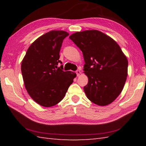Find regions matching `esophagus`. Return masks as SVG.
<instances>
[{
	"mask_svg": "<svg viewBox=\"0 0 146 146\" xmlns=\"http://www.w3.org/2000/svg\"><path fill=\"white\" fill-rule=\"evenodd\" d=\"M76 75L78 76L80 75V74H81V71L78 70L76 71Z\"/></svg>",
	"mask_w": 146,
	"mask_h": 146,
	"instance_id": "1",
	"label": "esophagus"
}]
</instances>
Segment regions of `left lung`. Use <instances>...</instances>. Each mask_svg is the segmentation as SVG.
Masks as SVG:
<instances>
[{
    "instance_id": "left-lung-1",
    "label": "left lung",
    "mask_w": 146,
    "mask_h": 146,
    "mask_svg": "<svg viewBox=\"0 0 146 146\" xmlns=\"http://www.w3.org/2000/svg\"><path fill=\"white\" fill-rule=\"evenodd\" d=\"M69 38L83 52V70L88 78L86 97L100 106L111 104L124 86L128 61L119 44L97 30L76 32Z\"/></svg>"
}]
</instances>
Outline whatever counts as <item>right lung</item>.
<instances>
[{"instance_id":"add662e5","label":"right lung","mask_w":146,"mask_h":146,"mask_svg":"<svg viewBox=\"0 0 146 146\" xmlns=\"http://www.w3.org/2000/svg\"><path fill=\"white\" fill-rule=\"evenodd\" d=\"M69 34L51 31L40 36L27 49L21 63L24 85L30 97L46 107L63 100L76 74L64 71L60 59L63 39Z\"/></svg>"}]
</instances>
